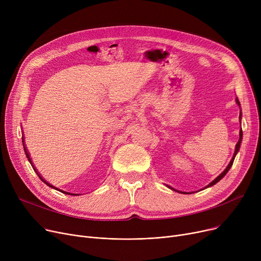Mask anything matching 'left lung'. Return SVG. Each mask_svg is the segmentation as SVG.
<instances>
[{
  "label": "left lung",
  "mask_w": 261,
  "mask_h": 261,
  "mask_svg": "<svg viewBox=\"0 0 261 261\" xmlns=\"http://www.w3.org/2000/svg\"><path fill=\"white\" fill-rule=\"evenodd\" d=\"M236 102H237V105L240 107V102H239V100H238V98H236ZM239 120H240V125H241V110H240V114H239ZM241 140H242V130L240 129V131H239V141H238V143L236 144V148H235V153H234V155H232V158H231V160H230V162H229V164L227 165V167L224 169V171L220 174V175H218L216 179L212 182V183H210L205 188H207V187H211V186H213V185H215L216 183H218L219 181H220L222 177L228 172V170L230 169V167H231V165H232V163H234V160H235V156H236V154L238 153V151H239V148H240V144H241ZM167 187L168 188H170V189H172V190H174V191H177V193H180V194H189V193H185V191H180V190H176V189H174V188H172V187H170V186H168L167 185ZM191 194V193H190Z\"/></svg>",
  "instance_id": "obj_1"
}]
</instances>
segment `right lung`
Returning <instances> with one entry per match:
<instances>
[{"instance_id": "add662e5", "label": "right lung", "mask_w": 261, "mask_h": 261, "mask_svg": "<svg viewBox=\"0 0 261 261\" xmlns=\"http://www.w3.org/2000/svg\"><path fill=\"white\" fill-rule=\"evenodd\" d=\"M22 142H23V147H24V151H25V154H26V158H27V160H29L30 161V163H31V165L33 166V168H34V170H35V172L38 174V176L40 177V180H42V182L43 183H45L47 186H49V187H51V188H54V189H56V190H59L60 191V189H58L57 187H55V186H53L51 184H49L48 182H46L44 179H43V177L42 176H41L40 174H39V172L37 171V169L35 168V166L33 165V163H32V159H31V156H30V154H29V151H27V149H26V147H25V143H24V138H22ZM61 193H63V194H65V195H77V194H70V193H66V191H63V190H61Z\"/></svg>"}]
</instances>
